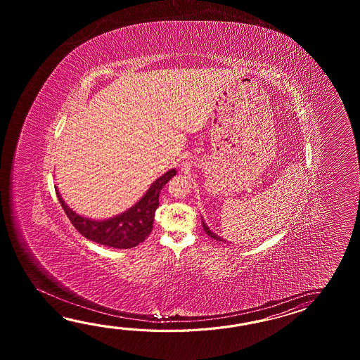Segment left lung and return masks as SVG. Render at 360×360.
Segmentation results:
<instances>
[{"label": "left lung", "instance_id": "1", "mask_svg": "<svg viewBox=\"0 0 360 360\" xmlns=\"http://www.w3.org/2000/svg\"><path fill=\"white\" fill-rule=\"evenodd\" d=\"M202 224H203V229H205V231H206L207 234L210 236V237L212 238V239H216V240H224L222 238L219 237L217 234H214V231L212 230H210V228L207 226L206 222H205V220L202 219Z\"/></svg>", "mask_w": 360, "mask_h": 360}]
</instances>
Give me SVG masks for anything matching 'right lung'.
Masks as SVG:
<instances>
[{
	"label": "right lung",
	"instance_id": "right-lung-1",
	"mask_svg": "<svg viewBox=\"0 0 360 360\" xmlns=\"http://www.w3.org/2000/svg\"><path fill=\"white\" fill-rule=\"evenodd\" d=\"M175 175L176 169H169L150 185L143 198H140L134 206L107 220H92L76 214L68 205H65L58 188H55V191L64 212L84 238L99 245L123 250L144 242L150 234L153 229L154 214L160 205V193L169 179Z\"/></svg>",
	"mask_w": 360,
	"mask_h": 360
}]
</instances>
